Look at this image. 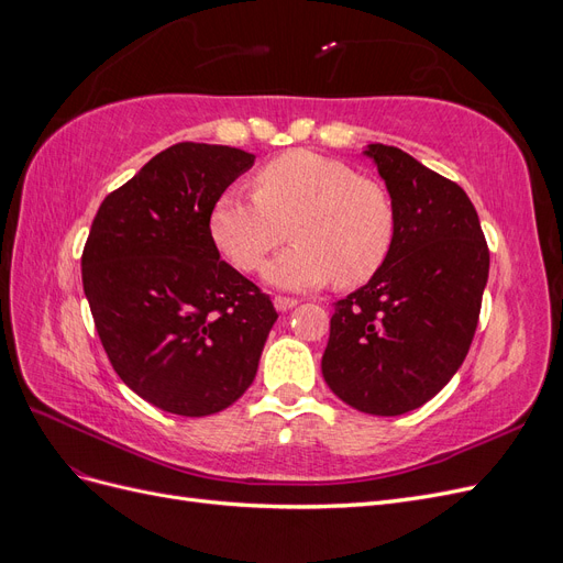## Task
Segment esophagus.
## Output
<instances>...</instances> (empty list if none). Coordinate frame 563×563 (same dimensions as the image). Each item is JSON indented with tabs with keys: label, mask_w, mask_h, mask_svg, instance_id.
Wrapping results in <instances>:
<instances>
[{
	"label": "esophagus",
	"mask_w": 563,
	"mask_h": 563,
	"mask_svg": "<svg viewBox=\"0 0 563 563\" xmlns=\"http://www.w3.org/2000/svg\"><path fill=\"white\" fill-rule=\"evenodd\" d=\"M298 305V300L296 298H286V296H277L275 298V310L277 312H288V310H294Z\"/></svg>",
	"instance_id": "1"
}]
</instances>
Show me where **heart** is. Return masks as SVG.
Listing matches in <instances>:
<instances>
[{"label":"heart","mask_w":563,"mask_h":563,"mask_svg":"<svg viewBox=\"0 0 563 563\" xmlns=\"http://www.w3.org/2000/svg\"><path fill=\"white\" fill-rule=\"evenodd\" d=\"M253 187L255 197L223 192L209 216L216 246L240 269H258L288 225L296 244L263 272L275 288L305 291L333 277L360 286L387 263L397 236L395 201L347 162L294 150L265 164Z\"/></svg>","instance_id":"heart-1"}]
</instances>
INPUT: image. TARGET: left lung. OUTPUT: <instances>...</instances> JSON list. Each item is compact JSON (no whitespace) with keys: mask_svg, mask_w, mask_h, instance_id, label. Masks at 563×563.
Listing matches in <instances>:
<instances>
[{"mask_svg":"<svg viewBox=\"0 0 563 563\" xmlns=\"http://www.w3.org/2000/svg\"><path fill=\"white\" fill-rule=\"evenodd\" d=\"M397 209L383 269L335 302L323 380L371 416H401L430 401L465 362L488 282V246L460 185L408 152L373 143Z\"/></svg>","mask_w":563,"mask_h":563,"instance_id":"left-lung-1","label":"left lung"}]
</instances>
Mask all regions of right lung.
Masks as SVG:
<instances>
[{"mask_svg":"<svg viewBox=\"0 0 563 563\" xmlns=\"http://www.w3.org/2000/svg\"><path fill=\"white\" fill-rule=\"evenodd\" d=\"M255 155L178 143L110 192L81 255V282L112 368L166 413L201 418L240 399L277 312L209 230L216 199Z\"/></svg>","mask_w":563,"mask_h":563,"instance_id":"add662e5","label":"right lung"}]
</instances>
